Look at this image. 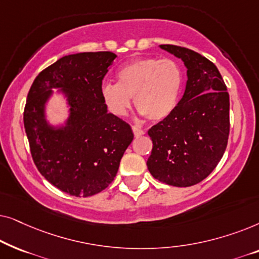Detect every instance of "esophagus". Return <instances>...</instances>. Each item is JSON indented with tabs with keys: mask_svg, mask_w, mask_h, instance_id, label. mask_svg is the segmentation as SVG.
<instances>
[{
	"mask_svg": "<svg viewBox=\"0 0 259 259\" xmlns=\"http://www.w3.org/2000/svg\"><path fill=\"white\" fill-rule=\"evenodd\" d=\"M132 130H133V133H134V137H141L143 134H145V131H143L141 128H139V127L137 126H132Z\"/></svg>",
	"mask_w": 259,
	"mask_h": 259,
	"instance_id": "obj_1",
	"label": "esophagus"
}]
</instances>
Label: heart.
<instances>
[{
    "mask_svg": "<svg viewBox=\"0 0 259 259\" xmlns=\"http://www.w3.org/2000/svg\"><path fill=\"white\" fill-rule=\"evenodd\" d=\"M118 83L106 81L101 94L109 112L128 113L132 100L138 111L152 121H160L175 111L184 86V73L172 59L141 58L118 70Z\"/></svg>",
    "mask_w": 259,
    "mask_h": 259,
    "instance_id": "obj_1",
    "label": "heart"
}]
</instances>
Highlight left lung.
<instances>
[{
  "instance_id": "8db88e82",
  "label": "left lung",
  "mask_w": 259,
  "mask_h": 259,
  "mask_svg": "<svg viewBox=\"0 0 259 259\" xmlns=\"http://www.w3.org/2000/svg\"><path fill=\"white\" fill-rule=\"evenodd\" d=\"M160 48L183 60L187 81L175 111L148 130L153 147L147 167L159 182L192 186L213 171L228 146L229 93L218 68L205 56L180 46Z\"/></svg>"
}]
</instances>
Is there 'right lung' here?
<instances>
[{"mask_svg": "<svg viewBox=\"0 0 259 259\" xmlns=\"http://www.w3.org/2000/svg\"><path fill=\"white\" fill-rule=\"evenodd\" d=\"M115 58L112 52L63 56L35 77L28 93L23 122L34 164L70 196L90 197L105 190L133 140L131 126L107 113L101 94L102 80ZM52 88H61L71 106L63 129H52L44 120Z\"/></svg>", "mask_w": 259, "mask_h": 259, "instance_id": "right-lung-1", "label": "right lung"}]
</instances>
